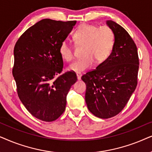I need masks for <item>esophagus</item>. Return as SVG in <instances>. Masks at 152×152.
I'll return each instance as SVG.
<instances>
[{
	"label": "esophagus",
	"instance_id": "1",
	"mask_svg": "<svg viewBox=\"0 0 152 152\" xmlns=\"http://www.w3.org/2000/svg\"><path fill=\"white\" fill-rule=\"evenodd\" d=\"M76 76H77V79L78 80H80V79H81V76H82V75L80 74H79V73H78V74H76Z\"/></svg>",
	"mask_w": 152,
	"mask_h": 152
}]
</instances>
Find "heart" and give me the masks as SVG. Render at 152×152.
Masks as SVG:
<instances>
[{
  "label": "heart",
  "instance_id": "1",
  "mask_svg": "<svg viewBox=\"0 0 152 152\" xmlns=\"http://www.w3.org/2000/svg\"><path fill=\"white\" fill-rule=\"evenodd\" d=\"M73 38L78 45H83V58L75 60L69 64L68 69L81 73L91 68L94 61L102 63L108 59L114 48L115 36L113 30L108 26L98 28L90 24H83L75 30ZM59 53L66 61L74 57L70 44L64 40L59 46Z\"/></svg>",
  "mask_w": 152,
  "mask_h": 152
}]
</instances>
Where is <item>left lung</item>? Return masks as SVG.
Here are the masks:
<instances>
[{
	"label": "left lung",
	"mask_w": 152,
	"mask_h": 152,
	"mask_svg": "<svg viewBox=\"0 0 152 152\" xmlns=\"http://www.w3.org/2000/svg\"><path fill=\"white\" fill-rule=\"evenodd\" d=\"M115 36L108 59L81 79L86 84V102L93 115L108 119L120 113L134 92L137 83L139 59L134 42L124 28L108 20Z\"/></svg>",
	"instance_id": "obj_1"
}]
</instances>
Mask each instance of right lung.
Segmentation results:
<instances>
[{"label":"right lung","instance_id":"1","mask_svg":"<svg viewBox=\"0 0 152 152\" xmlns=\"http://www.w3.org/2000/svg\"><path fill=\"white\" fill-rule=\"evenodd\" d=\"M76 21L42 19L28 28L14 48L12 74L20 100L30 114L52 122L65 110L66 95L77 80L75 73L61 74L59 46Z\"/></svg>","mask_w":152,"mask_h":152}]
</instances>
